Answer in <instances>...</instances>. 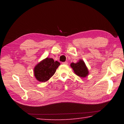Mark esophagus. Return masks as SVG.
<instances>
[{
  "label": "esophagus",
  "instance_id": "esophagus-1",
  "mask_svg": "<svg viewBox=\"0 0 124 124\" xmlns=\"http://www.w3.org/2000/svg\"><path fill=\"white\" fill-rule=\"evenodd\" d=\"M62 64H65V65H67V64H68V62H62Z\"/></svg>",
  "mask_w": 124,
  "mask_h": 124
}]
</instances>
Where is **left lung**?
I'll list each match as a JSON object with an SVG mask.
<instances>
[{
  "label": "left lung",
  "instance_id": "obj_1",
  "mask_svg": "<svg viewBox=\"0 0 124 124\" xmlns=\"http://www.w3.org/2000/svg\"><path fill=\"white\" fill-rule=\"evenodd\" d=\"M71 67L77 75L80 77H85L88 73V69L87 68L85 63L82 60H79L77 63H72Z\"/></svg>",
  "mask_w": 124,
  "mask_h": 124
}]
</instances>
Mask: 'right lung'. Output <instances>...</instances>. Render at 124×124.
<instances>
[{
	"label": "right lung",
	"instance_id": "add662e5",
	"mask_svg": "<svg viewBox=\"0 0 124 124\" xmlns=\"http://www.w3.org/2000/svg\"><path fill=\"white\" fill-rule=\"evenodd\" d=\"M60 63L54 61L51 58H46L36 65L34 69V74L39 81L45 82L54 75Z\"/></svg>",
	"mask_w": 124,
	"mask_h": 124
}]
</instances>
